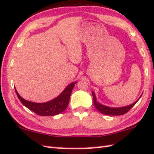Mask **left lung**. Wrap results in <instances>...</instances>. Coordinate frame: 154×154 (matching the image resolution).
<instances>
[{"label": "left lung", "mask_w": 154, "mask_h": 154, "mask_svg": "<svg viewBox=\"0 0 154 154\" xmlns=\"http://www.w3.org/2000/svg\"><path fill=\"white\" fill-rule=\"evenodd\" d=\"M92 92V96H93V99H94V104L95 107L97 108V110H98L100 112L106 114V115H110V116H119V115H122V114H125L127 112L130 110L131 108H132L137 102H138V100L141 98L142 96V94L141 96L139 97V98L133 104L130 105H128L127 106H123V107H118V108H112L109 107L107 106H104L100 103L97 102V99L96 97V95L94 91Z\"/></svg>", "instance_id": "obj_1"}]
</instances>
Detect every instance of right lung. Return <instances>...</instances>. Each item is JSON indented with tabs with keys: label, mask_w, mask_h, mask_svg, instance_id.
Returning a JSON list of instances; mask_svg holds the SVG:
<instances>
[{
	"label": "right lung",
	"mask_w": 154,
	"mask_h": 154,
	"mask_svg": "<svg viewBox=\"0 0 154 154\" xmlns=\"http://www.w3.org/2000/svg\"><path fill=\"white\" fill-rule=\"evenodd\" d=\"M75 83H77L76 82L70 83L57 97L44 103H35L26 100L19 94L15 88V89L21 102L30 110L40 116H54L63 112L67 107L70 96Z\"/></svg>",
	"instance_id": "add662e5"
}]
</instances>
